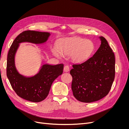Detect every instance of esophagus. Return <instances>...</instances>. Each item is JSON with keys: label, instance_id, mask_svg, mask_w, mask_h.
<instances>
[{"label": "esophagus", "instance_id": "esophagus-1", "mask_svg": "<svg viewBox=\"0 0 129 129\" xmlns=\"http://www.w3.org/2000/svg\"><path fill=\"white\" fill-rule=\"evenodd\" d=\"M70 71V68L69 66L68 65H66L64 67V71L65 72H68Z\"/></svg>", "mask_w": 129, "mask_h": 129}]
</instances>
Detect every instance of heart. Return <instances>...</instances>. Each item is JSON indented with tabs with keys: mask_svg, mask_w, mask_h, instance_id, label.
I'll list each match as a JSON object with an SVG mask.
<instances>
[{
	"mask_svg": "<svg viewBox=\"0 0 129 129\" xmlns=\"http://www.w3.org/2000/svg\"><path fill=\"white\" fill-rule=\"evenodd\" d=\"M93 49L92 42L82 38H68L62 40L58 44V49L53 48L52 52L55 56L70 55L74 62L81 63L88 58Z\"/></svg>",
	"mask_w": 129,
	"mask_h": 129,
	"instance_id": "b5f03b06",
	"label": "heart"
}]
</instances>
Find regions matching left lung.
Masks as SVG:
<instances>
[{
  "label": "left lung",
  "instance_id": "1",
  "mask_svg": "<svg viewBox=\"0 0 129 129\" xmlns=\"http://www.w3.org/2000/svg\"><path fill=\"white\" fill-rule=\"evenodd\" d=\"M100 47L90 58L73 64L72 89L76 99L90 103L102 99L109 93L115 76L114 54L106 39L99 37Z\"/></svg>",
  "mask_w": 129,
  "mask_h": 129
}]
</instances>
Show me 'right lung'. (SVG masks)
<instances>
[{"instance_id":"1","label":"right lung","mask_w":129,"mask_h":129,"mask_svg":"<svg viewBox=\"0 0 129 129\" xmlns=\"http://www.w3.org/2000/svg\"><path fill=\"white\" fill-rule=\"evenodd\" d=\"M51 34L49 32L25 31L13 41L8 52L7 62V76L18 95L31 102H40L46 98L51 85L56 78L62 75L63 64L51 65L42 62L39 72L34 75L26 76L20 74L15 64V56L20 44L28 42L35 44L45 43Z\"/></svg>"}]
</instances>
